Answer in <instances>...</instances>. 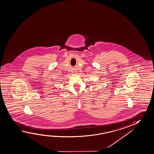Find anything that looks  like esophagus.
I'll use <instances>...</instances> for the list:
<instances>
[{"label": "esophagus", "instance_id": "1", "mask_svg": "<svg viewBox=\"0 0 154 154\" xmlns=\"http://www.w3.org/2000/svg\"><path fill=\"white\" fill-rule=\"evenodd\" d=\"M73 74H75L76 73L75 72H73Z\"/></svg>", "mask_w": 154, "mask_h": 154}]
</instances>
